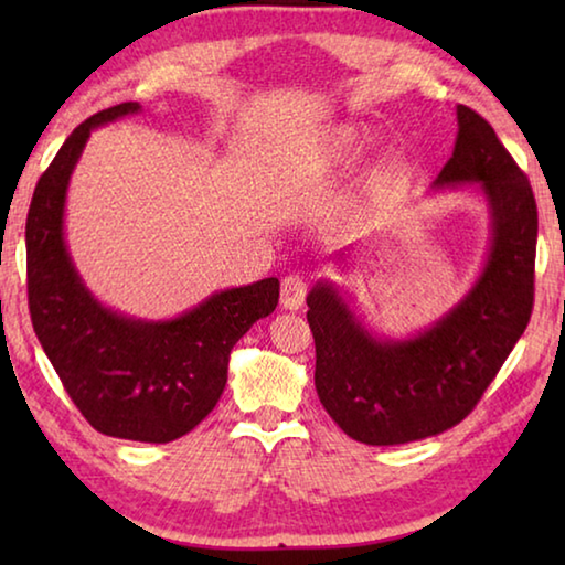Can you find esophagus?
<instances>
[{
    "instance_id": "34e87169",
    "label": "esophagus",
    "mask_w": 565,
    "mask_h": 565,
    "mask_svg": "<svg viewBox=\"0 0 565 565\" xmlns=\"http://www.w3.org/2000/svg\"><path fill=\"white\" fill-rule=\"evenodd\" d=\"M306 299V281L301 276H284L281 279V306L289 311H299Z\"/></svg>"
}]
</instances>
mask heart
Returning a JSON list of instances; mask_svg holds the SVG:
<instances>
[{
	"mask_svg": "<svg viewBox=\"0 0 565 565\" xmlns=\"http://www.w3.org/2000/svg\"><path fill=\"white\" fill-rule=\"evenodd\" d=\"M361 145L363 137L359 127H353V124H339V127H333L327 137H323L321 145L313 149V157H303V161H296V164H289L284 169L286 184H303L306 179H311L313 171L331 169L333 164H341V161L351 159Z\"/></svg>",
	"mask_w": 565,
	"mask_h": 565,
	"instance_id": "obj_1",
	"label": "heart"
}]
</instances>
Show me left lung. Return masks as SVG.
Returning a JSON list of instances; mask_svg holds the SVG:
<instances>
[{"mask_svg":"<svg viewBox=\"0 0 565 565\" xmlns=\"http://www.w3.org/2000/svg\"><path fill=\"white\" fill-rule=\"evenodd\" d=\"M451 159L434 186L476 184L491 212V252L461 303L431 329L384 341L363 329L333 284L306 296L317 343L313 384L347 436L369 446L418 441L471 414L499 374L533 311L535 209L529 177L481 114L456 107Z\"/></svg>","mask_w":565,"mask_h":565,"instance_id":"left-lung-1","label":"left lung"}]
</instances>
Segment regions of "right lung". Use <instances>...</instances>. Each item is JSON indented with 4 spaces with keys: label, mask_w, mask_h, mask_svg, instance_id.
I'll list each match as a JSON object with an SVG mask.
<instances>
[{
    "label": "right lung",
    "mask_w": 565,
    "mask_h": 565,
    "mask_svg": "<svg viewBox=\"0 0 565 565\" xmlns=\"http://www.w3.org/2000/svg\"><path fill=\"white\" fill-rule=\"evenodd\" d=\"M124 102L76 127L36 181L26 214V296L36 339L82 416L104 436L169 444L212 414L234 343L279 303V279L212 294L171 321L102 306L64 244V202L92 129L127 114Z\"/></svg>",
    "instance_id": "1"
}]
</instances>
